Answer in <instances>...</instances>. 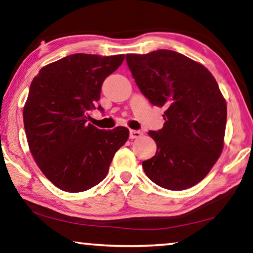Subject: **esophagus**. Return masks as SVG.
<instances>
[{
  "label": "esophagus",
  "instance_id": "34e87169",
  "mask_svg": "<svg viewBox=\"0 0 253 253\" xmlns=\"http://www.w3.org/2000/svg\"><path fill=\"white\" fill-rule=\"evenodd\" d=\"M141 136H142V131L141 130H134V129L129 130V137L130 138H138Z\"/></svg>",
  "mask_w": 253,
  "mask_h": 253
}]
</instances>
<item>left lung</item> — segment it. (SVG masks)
I'll return each instance as SVG.
<instances>
[{
    "label": "left lung",
    "mask_w": 253,
    "mask_h": 253,
    "mask_svg": "<svg viewBox=\"0 0 253 253\" xmlns=\"http://www.w3.org/2000/svg\"><path fill=\"white\" fill-rule=\"evenodd\" d=\"M127 66L151 104L165 107V124L149 135L156 156L142 163L160 187L182 191L205 178L224 146L226 101L207 68L170 50L127 54Z\"/></svg>",
    "instance_id": "8db88e82"
}]
</instances>
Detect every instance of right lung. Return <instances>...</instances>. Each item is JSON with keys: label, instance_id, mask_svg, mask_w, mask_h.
I'll list each match as a JSON object with an SVG mask.
<instances>
[{"label": "right lung", "instance_id": "add662e5", "mask_svg": "<svg viewBox=\"0 0 253 253\" xmlns=\"http://www.w3.org/2000/svg\"><path fill=\"white\" fill-rule=\"evenodd\" d=\"M125 55L77 53L43 67L33 79L24 107V126L34 159L60 190L77 193L108 174L129 130L99 129L87 123L100 100L104 79ZM103 112V108L97 107Z\"/></svg>", "mask_w": 253, "mask_h": 253}]
</instances>
